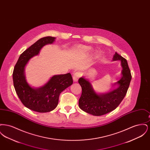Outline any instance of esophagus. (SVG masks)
Instances as JSON below:
<instances>
[{"instance_id": "34e87169", "label": "esophagus", "mask_w": 150, "mask_h": 150, "mask_svg": "<svg viewBox=\"0 0 150 150\" xmlns=\"http://www.w3.org/2000/svg\"><path fill=\"white\" fill-rule=\"evenodd\" d=\"M80 77V74L79 72H76L73 75V80L74 82L78 81L79 78Z\"/></svg>"}]
</instances>
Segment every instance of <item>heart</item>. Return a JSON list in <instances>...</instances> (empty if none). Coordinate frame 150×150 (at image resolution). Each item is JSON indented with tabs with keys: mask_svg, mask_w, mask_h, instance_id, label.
Returning a JSON list of instances; mask_svg holds the SVG:
<instances>
[{
	"mask_svg": "<svg viewBox=\"0 0 150 150\" xmlns=\"http://www.w3.org/2000/svg\"><path fill=\"white\" fill-rule=\"evenodd\" d=\"M76 50L78 52H80V53H86L91 52L92 51V48L91 47L86 46V45H80L76 47Z\"/></svg>",
	"mask_w": 150,
	"mask_h": 150,
	"instance_id": "1",
	"label": "heart"
}]
</instances>
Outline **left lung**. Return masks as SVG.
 I'll use <instances>...</instances> for the list:
<instances>
[{
    "label": "left lung",
    "instance_id": "1",
    "mask_svg": "<svg viewBox=\"0 0 150 150\" xmlns=\"http://www.w3.org/2000/svg\"><path fill=\"white\" fill-rule=\"evenodd\" d=\"M112 61H120L122 68L121 78L114 84L118 86L106 93H97L91 82L84 77L79 79L82 93L79 100V107L89 114L101 116L114 110L125 97L128 89L132 75L128 62L124 58L115 52Z\"/></svg>",
    "mask_w": 150,
    "mask_h": 150
}]
</instances>
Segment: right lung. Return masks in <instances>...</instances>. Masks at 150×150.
<instances>
[{
  "label": "right lung",
  "mask_w": 150,
  "mask_h": 150,
  "mask_svg": "<svg viewBox=\"0 0 150 150\" xmlns=\"http://www.w3.org/2000/svg\"><path fill=\"white\" fill-rule=\"evenodd\" d=\"M56 38L44 37L25 50L14 66L13 80L14 89L25 107L38 112H47L57 107L60 93L73 83L70 73L53 76L44 86L33 88L26 81L25 68L29 60L38 55L47 44H52Z\"/></svg>",
  "instance_id": "add662e5"
}]
</instances>
